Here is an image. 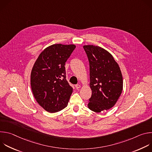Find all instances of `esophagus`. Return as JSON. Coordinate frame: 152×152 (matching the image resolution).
<instances>
[{"label":"esophagus","instance_id":"obj_1","mask_svg":"<svg viewBox=\"0 0 152 152\" xmlns=\"http://www.w3.org/2000/svg\"><path fill=\"white\" fill-rule=\"evenodd\" d=\"M75 87H76V88L77 90H78V89H79V88H80V85H79V84H77V85H75Z\"/></svg>","mask_w":152,"mask_h":152}]
</instances>
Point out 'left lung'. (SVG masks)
Returning a JSON list of instances; mask_svg holds the SVG:
<instances>
[{
  "label": "left lung",
  "instance_id": "obj_1",
  "mask_svg": "<svg viewBox=\"0 0 152 152\" xmlns=\"http://www.w3.org/2000/svg\"><path fill=\"white\" fill-rule=\"evenodd\" d=\"M90 62V86L92 95L88 107L96 113L113 107L123 91V77L117 62L105 49L97 46H83Z\"/></svg>",
  "mask_w": 152,
  "mask_h": 152
}]
</instances>
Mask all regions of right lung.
Wrapping results in <instances>:
<instances>
[{"label": "right lung", "mask_w": 152, "mask_h": 152, "mask_svg": "<svg viewBox=\"0 0 152 152\" xmlns=\"http://www.w3.org/2000/svg\"><path fill=\"white\" fill-rule=\"evenodd\" d=\"M76 48L74 45L55 44L38 56L31 74L34 97L46 111L53 113L67 106L73 88L66 80L65 64Z\"/></svg>", "instance_id": "1"}]
</instances>
